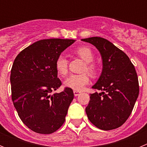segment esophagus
I'll return each mask as SVG.
<instances>
[{
    "instance_id": "obj_1",
    "label": "esophagus",
    "mask_w": 147,
    "mask_h": 147,
    "mask_svg": "<svg viewBox=\"0 0 147 147\" xmlns=\"http://www.w3.org/2000/svg\"><path fill=\"white\" fill-rule=\"evenodd\" d=\"M74 93L75 96H79L81 93V92L79 91V90H74Z\"/></svg>"
}]
</instances>
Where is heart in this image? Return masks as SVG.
I'll return each mask as SVG.
<instances>
[{"label":"heart","instance_id":"obj_1","mask_svg":"<svg viewBox=\"0 0 147 147\" xmlns=\"http://www.w3.org/2000/svg\"><path fill=\"white\" fill-rule=\"evenodd\" d=\"M75 54L80 57L84 62H85V66L83 71H87L91 75L96 76L98 73V66L95 64L94 54L93 51L87 46H81L74 51ZM67 58L64 55L59 56L55 62V67L58 74L62 76L65 75L67 72ZM90 82L89 75L87 73H83L81 74H71L66 78L64 82L65 86L74 90H82Z\"/></svg>","mask_w":147,"mask_h":147}]
</instances>
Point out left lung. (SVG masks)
Instances as JSON below:
<instances>
[{
	"label": "left lung",
	"mask_w": 147,
	"mask_h": 147,
	"mask_svg": "<svg viewBox=\"0 0 147 147\" xmlns=\"http://www.w3.org/2000/svg\"><path fill=\"white\" fill-rule=\"evenodd\" d=\"M99 51L102 58V74L92 88L85 108L88 119L103 130L121 127L132 113L139 93L137 73L128 56L106 39L93 37L82 39Z\"/></svg>",
	"instance_id": "8db88e82"
}]
</instances>
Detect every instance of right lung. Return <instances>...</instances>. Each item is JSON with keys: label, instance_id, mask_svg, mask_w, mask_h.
I'll list each match as a JSON object with an SVG mask.
<instances>
[{"label": "right lung", "instance_id": "right-lung-1", "mask_svg": "<svg viewBox=\"0 0 147 147\" xmlns=\"http://www.w3.org/2000/svg\"><path fill=\"white\" fill-rule=\"evenodd\" d=\"M75 42L68 39H46L23 49L11 70V99L18 115L30 129L51 134L60 128L74 99V92L65 88L51 95L62 85L55 62Z\"/></svg>", "mask_w": 147, "mask_h": 147}]
</instances>
